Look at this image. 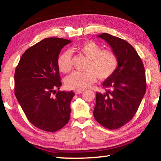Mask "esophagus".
<instances>
[{
	"label": "esophagus",
	"instance_id": "obj_1",
	"mask_svg": "<svg viewBox=\"0 0 161 161\" xmlns=\"http://www.w3.org/2000/svg\"><path fill=\"white\" fill-rule=\"evenodd\" d=\"M84 92V90H77L75 91V94H80L81 93H83Z\"/></svg>",
	"mask_w": 161,
	"mask_h": 161
}]
</instances>
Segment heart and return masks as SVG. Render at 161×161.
<instances>
[{
    "instance_id": "heart-1",
    "label": "heart",
    "mask_w": 161,
    "mask_h": 161,
    "mask_svg": "<svg viewBox=\"0 0 161 161\" xmlns=\"http://www.w3.org/2000/svg\"><path fill=\"white\" fill-rule=\"evenodd\" d=\"M77 50L88 59L85 71H75L65 80V85L69 89L83 90L95 81L107 80L117 70L119 59L117 54L111 50H102V47L92 41H88L77 46ZM58 67L63 73L72 69V54L70 51H64L58 57Z\"/></svg>"
}]
</instances>
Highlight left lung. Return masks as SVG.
<instances>
[{
  "label": "left lung",
  "instance_id": "obj_1",
  "mask_svg": "<svg viewBox=\"0 0 161 161\" xmlns=\"http://www.w3.org/2000/svg\"><path fill=\"white\" fill-rule=\"evenodd\" d=\"M97 36L111 46L119 64L114 74L104 81L106 93H96L93 115L104 127L116 129L131 120L138 111L146 92L145 68L134 47L125 40L107 33Z\"/></svg>",
  "mask_w": 161,
  "mask_h": 161
}]
</instances>
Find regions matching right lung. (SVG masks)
Listing matches in <instances>:
<instances>
[{"instance_id": "right-lung-1", "label": "right lung", "mask_w": 161, "mask_h": 161, "mask_svg": "<svg viewBox=\"0 0 161 161\" xmlns=\"http://www.w3.org/2000/svg\"><path fill=\"white\" fill-rule=\"evenodd\" d=\"M71 41L50 37L25 50L16 68L14 93L27 118L43 131L63 128L70 118L73 91H56L61 86L57 59Z\"/></svg>"}]
</instances>
